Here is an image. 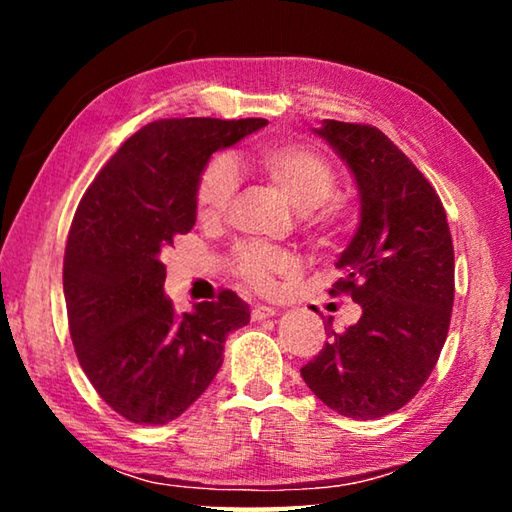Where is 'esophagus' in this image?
<instances>
[{"label": "esophagus", "instance_id": "esophagus-1", "mask_svg": "<svg viewBox=\"0 0 512 512\" xmlns=\"http://www.w3.org/2000/svg\"><path fill=\"white\" fill-rule=\"evenodd\" d=\"M275 307H268V305H253V309H250V318L253 320H264V318H271L275 316Z\"/></svg>", "mask_w": 512, "mask_h": 512}]
</instances>
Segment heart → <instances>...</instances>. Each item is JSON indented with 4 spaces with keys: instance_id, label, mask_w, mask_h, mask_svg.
I'll return each instance as SVG.
<instances>
[{
    "instance_id": "1",
    "label": "heart",
    "mask_w": 512,
    "mask_h": 512,
    "mask_svg": "<svg viewBox=\"0 0 512 512\" xmlns=\"http://www.w3.org/2000/svg\"><path fill=\"white\" fill-rule=\"evenodd\" d=\"M259 173L298 210L300 228L323 248L339 246L350 232V210L334 196L336 171L332 162L309 146L293 142L266 144L239 158ZM237 196V176L223 158H214L196 180V219L205 228H219L228 219ZM230 271L257 293H273L280 280L300 273L296 253L266 244H239L230 255Z\"/></svg>"
}]
</instances>
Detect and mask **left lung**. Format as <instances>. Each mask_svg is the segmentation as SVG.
Wrapping results in <instances>:
<instances>
[{
    "mask_svg": "<svg viewBox=\"0 0 512 512\" xmlns=\"http://www.w3.org/2000/svg\"><path fill=\"white\" fill-rule=\"evenodd\" d=\"M316 133L359 187L361 221L329 296H350L361 318L327 329L300 375L332 411L375 420L413 400L436 368L454 305L452 232L436 189L379 128L325 119Z\"/></svg>",
    "mask_w": 512,
    "mask_h": 512,
    "instance_id": "8db88e82",
    "label": "left lung"
}]
</instances>
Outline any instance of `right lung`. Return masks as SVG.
<instances>
[{
  "label": "right lung",
  "instance_id": "obj_1",
  "mask_svg": "<svg viewBox=\"0 0 512 512\" xmlns=\"http://www.w3.org/2000/svg\"><path fill=\"white\" fill-rule=\"evenodd\" d=\"M266 124L151 121L119 146L76 207L63 262L69 334L94 391L121 418L176 420L212 384L228 334L248 325V305L230 289L178 316L164 296L160 255L194 228L196 180L212 153Z\"/></svg>",
  "mask_w": 512,
  "mask_h": 512
}]
</instances>
